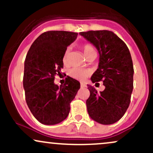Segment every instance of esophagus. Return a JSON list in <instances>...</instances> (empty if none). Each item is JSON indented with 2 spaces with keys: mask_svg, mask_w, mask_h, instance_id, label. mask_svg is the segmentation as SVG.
I'll use <instances>...</instances> for the list:
<instances>
[{
  "mask_svg": "<svg viewBox=\"0 0 153 153\" xmlns=\"http://www.w3.org/2000/svg\"><path fill=\"white\" fill-rule=\"evenodd\" d=\"M80 87L85 88V87H86V85H85V83H83V82H81V83H80Z\"/></svg>",
  "mask_w": 153,
  "mask_h": 153,
  "instance_id": "1",
  "label": "esophagus"
}]
</instances>
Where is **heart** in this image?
Instances as JSON below:
<instances>
[{
	"label": "heart",
	"mask_w": 153,
	"mask_h": 153,
	"mask_svg": "<svg viewBox=\"0 0 153 153\" xmlns=\"http://www.w3.org/2000/svg\"><path fill=\"white\" fill-rule=\"evenodd\" d=\"M82 49L83 50L84 54H85L87 58L92 55H95V54L96 55V51L95 50L94 46L92 45H91V44H85V45H82ZM70 52H71V49H70V47H68L65 51L64 54H63L62 62L65 65H67L68 64V62H69ZM89 73H89V71L88 70L78 68H72L69 71L70 76L78 80H85L87 77L89 75Z\"/></svg>",
	"instance_id": "1"
}]
</instances>
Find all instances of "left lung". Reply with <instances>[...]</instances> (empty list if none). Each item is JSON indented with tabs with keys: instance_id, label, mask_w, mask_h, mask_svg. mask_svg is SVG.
I'll list each match as a JSON object with an SVG mask.
<instances>
[{
	"instance_id": "left-lung-1",
	"label": "left lung",
	"mask_w": 153,
	"mask_h": 153,
	"mask_svg": "<svg viewBox=\"0 0 153 153\" xmlns=\"http://www.w3.org/2000/svg\"><path fill=\"white\" fill-rule=\"evenodd\" d=\"M79 34L99 51V68L91 79L96 84L102 81L105 86L99 93L88 85V113L99 124H114L124 116L130 103L134 75L130 52L126 44L111 31H88Z\"/></svg>"
}]
</instances>
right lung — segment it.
I'll return each mask as SVG.
<instances>
[{"instance_id":"1","label":"right lung","mask_w":153,"mask_h":153,"mask_svg":"<svg viewBox=\"0 0 153 153\" xmlns=\"http://www.w3.org/2000/svg\"><path fill=\"white\" fill-rule=\"evenodd\" d=\"M78 34L47 31L38 36L26 54L23 78L26 101L33 116L43 124L54 125L64 121L80 89V82L71 77L60 87L54 82L63 68L65 51Z\"/></svg>"}]
</instances>
